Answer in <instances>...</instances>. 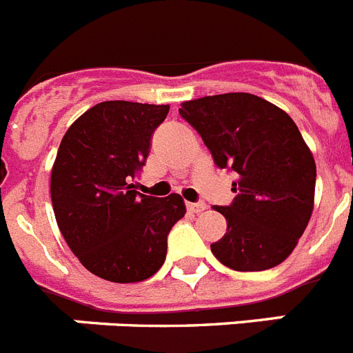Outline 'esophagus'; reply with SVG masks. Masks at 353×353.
<instances>
[{"label": "esophagus", "instance_id": "34e87169", "mask_svg": "<svg viewBox=\"0 0 353 353\" xmlns=\"http://www.w3.org/2000/svg\"><path fill=\"white\" fill-rule=\"evenodd\" d=\"M187 208L198 214V212H203L205 208H207V203H203V201H198V203H187Z\"/></svg>", "mask_w": 353, "mask_h": 353}]
</instances>
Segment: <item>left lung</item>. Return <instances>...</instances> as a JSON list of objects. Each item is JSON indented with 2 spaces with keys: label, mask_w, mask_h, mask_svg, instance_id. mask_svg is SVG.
Listing matches in <instances>:
<instances>
[{
  "label": "left lung",
  "mask_w": 353,
  "mask_h": 353,
  "mask_svg": "<svg viewBox=\"0 0 353 353\" xmlns=\"http://www.w3.org/2000/svg\"><path fill=\"white\" fill-rule=\"evenodd\" d=\"M180 117L194 127L215 166L236 173L235 199L214 207L228 230L210 245L240 272L272 269L292 254L310 223L316 166L295 121L251 93H223L183 102Z\"/></svg>",
  "instance_id": "8db88e82"
}]
</instances>
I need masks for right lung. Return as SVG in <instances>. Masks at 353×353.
I'll return each instance as SVG.
<instances>
[{"instance_id": "1", "label": "right lung", "mask_w": 353, "mask_h": 353, "mask_svg": "<svg viewBox=\"0 0 353 353\" xmlns=\"http://www.w3.org/2000/svg\"><path fill=\"white\" fill-rule=\"evenodd\" d=\"M170 105L108 101L65 132L51 173L56 223L83 267L105 281L138 283L166 260L168 235L185 215L180 194L134 191L152 134Z\"/></svg>"}]
</instances>
